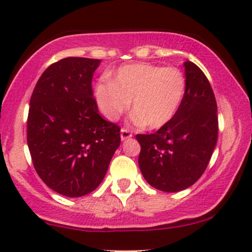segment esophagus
Masks as SVG:
<instances>
[{
  "label": "esophagus",
  "instance_id": "esophagus-1",
  "mask_svg": "<svg viewBox=\"0 0 252 252\" xmlns=\"http://www.w3.org/2000/svg\"><path fill=\"white\" fill-rule=\"evenodd\" d=\"M131 137H132V132L130 131L129 129H126V128L121 129V139L126 140L128 138H131Z\"/></svg>",
  "mask_w": 252,
  "mask_h": 252
}]
</instances>
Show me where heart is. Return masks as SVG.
I'll list each match as a JSON object with an SVG mask.
<instances>
[{"label":"heart","instance_id":"heart-1","mask_svg":"<svg viewBox=\"0 0 252 252\" xmlns=\"http://www.w3.org/2000/svg\"><path fill=\"white\" fill-rule=\"evenodd\" d=\"M186 90V77L179 68L133 63L117 69L112 82L99 83L95 99L109 121L120 119L132 101L137 122L153 130L162 128L174 119Z\"/></svg>","mask_w":252,"mask_h":252}]
</instances>
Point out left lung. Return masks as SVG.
<instances>
[{"label":"left lung","mask_w":252,"mask_h":252,"mask_svg":"<svg viewBox=\"0 0 252 252\" xmlns=\"http://www.w3.org/2000/svg\"><path fill=\"white\" fill-rule=\"evenodd\" d=\"M187 90L179 112L150 135H137L138 165L158 190L176 192L196 183L205 172L218 139L217 101L205 73L187 61Z\"/></svg>","instance_id":"1"}]
</instances>
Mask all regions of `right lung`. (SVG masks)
Here are the masks:
<instances>
[{"label": "right lung", "mask_w": 252, "mask_h": 252, "mask_svg": "<svg viewBox=\"0 0 252 252\" xmlns=\"http://www.w3.org/2000/svg\"><path fill=\"white\" fill-rule=\"evenodd\" d=\"M100 60L66 58L53 63L33 90L28 145L35 172L66 197L92 192L120 146V126L100 116L93 72Z\"/></svg>", "instance_id": "right-lung-1"}]
</instances>
